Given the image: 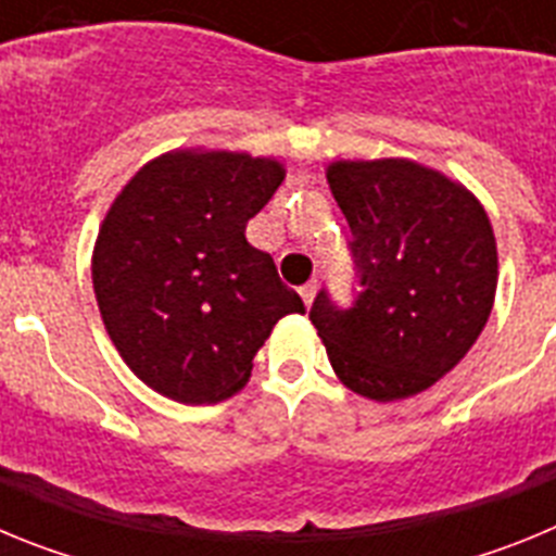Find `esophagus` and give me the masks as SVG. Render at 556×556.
<instances>
[{"instance_id": "obj_1", "label": "esophagus", "mask_w": 556, "mask_h": 556, "mask_svg": "<svg viewBox=\"0 0 556 556\" xmlns=\"http://www.w3.org/2000/svg\"><path fill=\"white\" fill-rule=\"evenodd\" d=\"M314 294H317V287H314V283H306V287H301V298H303V303H306V306H312Z\"/></svg>"}]
</instances>
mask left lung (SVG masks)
<instances>
[{"mask_svg":"<svg viewBox=\"0 0 556 556\" xmlns=\"http://www.w3.org/2000/svg\"><path fill=\"white\" fill-rule=\"evenodd\" d=\"M333 200L353 230V308L314 298L312 323L348 390L378 404L437 384L493 312L498 248L488 211L445 172L409 159L331 161Z\"/></svg>","mask_w":556,"mask_h":556,"instance_id":"obj_1","label":"left lung"}]
</instances>
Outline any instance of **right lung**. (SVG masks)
<instances>
[{"mask_svg":"<svg viewBox=\"0 0 556 556\" xmlns=\"http://www.w3.org/2000/svg\"><path fill=\"white\" fill-rule=\"evenodd\" d=\"M287 169L250 152L186 147L147 161L100 225L91 281L125 365L178 404L248 384L275 323L303 314L273 255L244 236Z\"/></svg>","mask_w":556,"mask_h":556,"instance_id":"add662e5","label":"right lung"}]
</instances>
